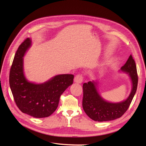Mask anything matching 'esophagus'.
Instances as JSON below:
<instances>
[{"label": "esophagus", "instance_id": "34e87169", "mask_svg": "<svg viewBox=\"0 0 146 146\" xmlns=\"http://www.w3.org/2000/svg\"><path fill=\"white\" fill-rule=\"evenodd\" d=\"M83 76L82 74H78V75H77L75 77L74 82L77 83H82L83 82Z\"/></svg>", "mask_w": 146, "mask_h": 146}]
</instances>
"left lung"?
I'll list each match as a JSON object with an SVG mask.
<instances>
[{"instance_id": "1", "label": "left lung", "mask_w": 146, "mask_h": 146, "mask_svg": "<svg viewBox=\"0 0 146 146\" xmlns=\"http://www.w3.org/2000/svg\"><path fill=\"white\" fill-rule=\"evenodd\" d=\"M120 70L129 73L132 83V88L129 97L120 103H110L104 100L97 92V82L83 83V108L86 114L92 120L104 122L117 119L122 117L129 108L137 90L138 83L137 67L132 55L130 56L126 63L121 67Z\"/></svg>"}]
</instances>
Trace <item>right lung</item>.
<instances>
[{"label": "right lung", "instance_id": "1", "mask_svg": "<svg viewBox=\"0 0 146 146\" xmlns=\"http://www.w3.org/2000/svg\"><path fill=\"white\" fill-rule=\"evenodd\" d=\"M31 44L26 39L18 48L9 74V84L14 101L19 110L36 118L47 117L56 110L60 98L73 83L74 75H56L42 84L27 81L23 72V56Z\"/></svg>", "mask_w": 146, "mask_h": 146}]
</instances>
